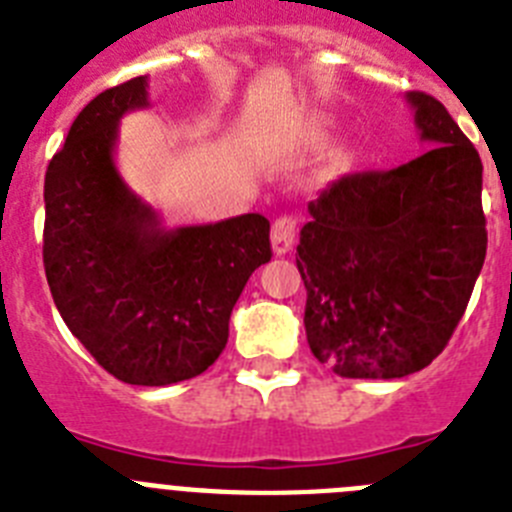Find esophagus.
<instances>
[{"label": "esophagus", "instance_id": "esophagus-1", "mask_svg": "<svg viewBox=\"0 0 512 512\" xmlns=\"http://www.w3.org/2000/svg\"><path fill=\"white\" fill-rule=\"evenodd\" d=\"M295 235H297V217L284 215L279 220H274L271 225V248L277 256H284V253L292 251L295 246Z\"/></svg>", "mask_w": 512, "mask_h": 512}]
</instances>
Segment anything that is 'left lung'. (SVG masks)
<instances>
[{
  "label": "left lung",
  "instance_id": "1",
  "mask_svg": "<svg viewBox=\"0 0 512 512\" xmlns=\"http://www.w3.org/2000/svg\"><path fill=\"white\" fill-rule=\"evenodd\" d=\"M423 156L341 176L307 205L297 269L320 364L348 379H400L441 354L487 253L482 161L438 99L405 94Z\"/></svg>",
  "mask_w": 512,
  "mask_h": 512
}]
</instances>
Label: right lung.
<instances>
[{"label": "right lung", "instance_id": "obj_1", "mask_svg": "<svg viewBox=\"0 0 512 512\" xmlns=\"http://www.w3.org/2000/svg\"><path fill=\"white\" fill-rule=\"evenodd\" d=\"M148 107V76L104 89L45 171L43 264L63 323L120 382L164 387L223 354L248 277L271 259L259 212L166 230L115 164L122 115Z\"/></svg>", "mask_w": 512, "mask_h": 512}]
</instances>
